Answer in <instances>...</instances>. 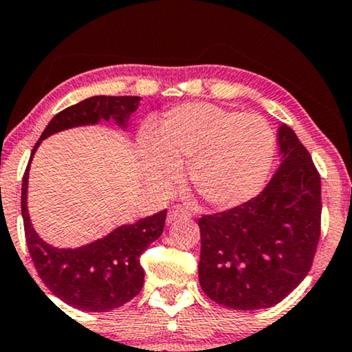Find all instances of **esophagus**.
Instances as JSON below:
<instances>
[{
  "label": "esophagus",
  "instance_id": "34e87169",
  "mask_svg": "<svg viewBox=\"0 0 352 352\" xmlns=\"http://www.w3.org/2000/svg\"><path fill=\"white\" fill-rule=\"evenodd\" d=\"M190 218V211H187L182 206H172L167 213V221L172 223L175 219H188Z\"/></svg>",
  "mask_w": 352,
  "mask_h": 352
}]
</instances>
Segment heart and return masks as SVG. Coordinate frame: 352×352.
<instances>
[{"mask_svg":"<svg viewBox=\"0 0 352 352\" xmlns=\"http://www.w3.org/2000/svg\"><path fill=\"white\" fill-rule=\"evenodd\" d=\"M142 155L149 179L175 182L188 162L193 192L214 208L236 206L259 192L275 155V135L259 114L211 103H184L162 114L157 135H147Z\"/></svg>","mask_w":352,"mask_h":352,"instance_id":"obj_1","label":"heart"}]
</instances>
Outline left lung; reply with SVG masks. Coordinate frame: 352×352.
I'll return each mask as SVG.
<instances>
[{
    "instance_id": "obj_1",
    "label": "left lung",
    "mask_w": 352,
    "mask_h": 352,
    "mask_svg": "<svg viewBox=\"0 0 352 352\" xmlns=\"http://www.w3.org/2000/svg\"><path fill=\"white\" fill-rule=\"evenodd\" d=\"M280 167L259 195L198 219L201 290L234 310L282 302L310 272L321 234V179L310 152L278 128Z\"/></svg>"
}]
</instances>
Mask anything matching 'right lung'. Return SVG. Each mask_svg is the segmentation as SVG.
Returning a JSON list of instances; mask_svg holds the SVG:
<instances>
[{
	"instance_id": "1",
	"label": "right lung",
	"mask_w": 352,
	"mask_h": 352,
	"mask_svg": "<svg viewBox=\"0 0 352 352\" xmlns=\"http://www.w3.org/2000/svg\"><path fill=\"white\" fill-rule=\"evenodd\" d=\"M139 96H91L50 120L34 146L23 177L21 213L31 259L41 280L55 297L83 311H109L133 300L142 289L141 256L162 234L167 210L122 224L103 239L77 249H58L39 238L28 213V179L32 155L42 139L58 131L114 120L121 128L139 107Z\"/></svg>"
}]
</instances>
